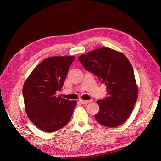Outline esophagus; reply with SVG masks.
<instances>
[{
	"label": "esophagus",
	"instance_id": "esophagus-1",
	"mask_svg": "<svg viewBox=\"0 0 161 161\" xmlns=\"http://www.w3.org/2000/svg\"><path fill=\"white\" fill-rule=\"evenodd\" d=\"M79 101L82 104H88L90 103V102L92 101V100H88V101L87 100H79Z\"/></svg>",
	"mask_w": 161,
	"mask_h": 161
}]
</instances>
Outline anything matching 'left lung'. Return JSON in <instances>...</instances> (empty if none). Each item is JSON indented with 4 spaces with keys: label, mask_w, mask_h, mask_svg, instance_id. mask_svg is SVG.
Wrapping results in <instances>:
<instances>
[{
    "label": "left lung",
    "mask_w": 161,
    "mask_h": 161,
    "mask_svg": "<svg viewBox=\"0 0 161 161\" xmlns=\"http://www.w3.org/2000/svg\"><path fill=\"white\" fill-rule=\"evenodd\" d=\"M87 71L99 78L107 87L108 97L97 100L99 111L97 122L107 127H117L128 119L138 95L132 66L121 52L101 47L78 58Z\"/></svg>",
    "instance_id": "left-lung-1"
}]
</instances>
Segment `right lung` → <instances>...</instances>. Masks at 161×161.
Instances as JSON below:
<instances>
[{
  "instance_id": "1",
  "label": "right lung",
  "mask_w": 161,
  "mask_h": 161,
  "mask_svg": "<svg viewBox=\"0 0 161 161\" xmlns=\"http://www.w3.org/2000/svg\"><path fill=\"white\" fill-rule=\"evenodd\" d=\"M75 56L47 58L28 76L23 87L25 110L37 128L53 132L62 128L70 119L76 105L56 95L60 90Z\"/></svg>"
}]
</instances>
